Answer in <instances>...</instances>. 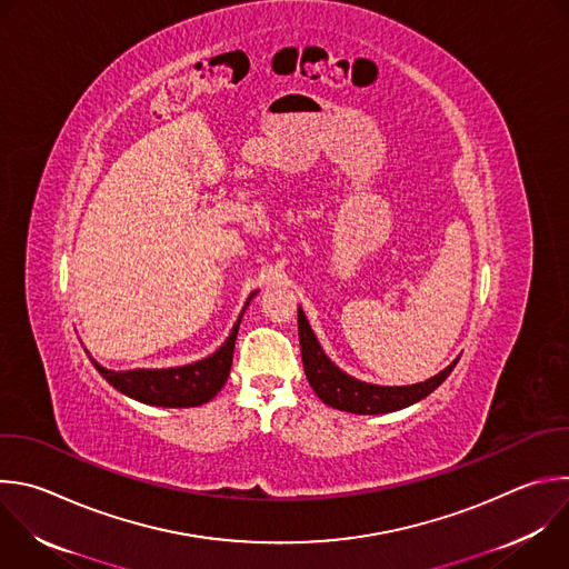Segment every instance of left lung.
Segmentation results:
<instances>
[{
  "label": "left lung",
  "mask_w": 569,
  "mask_h": 569,
  "mask_svg": "<svg viewBox=\"0 0 569 569\" xmlns=\"http://www.w3.org/2000/svg\"><path fill=\"white\" fill-rule=\"evenodd\" d=\"M299 343H301V359L303 370L312 391L317 398L339 411L357 413V416H380L407 409L427 396H431L445 380L460 357H456L445 370L429 377L425 382L409 385V387H382L361 382L357 377L343 372L330 357L323 352L321 343L317 341L306 312L299 308Z\"/></svg>",
  "instance_id": "1"
}]
</instances>
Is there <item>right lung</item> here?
Instances as JSON below:
<instances>
[{"mask_svg":"<svg viewBox=\"0 0 569 569\" xmlns=\"http://www.w3.org/2000/svg\"><path fill=\"white\" fill-rule=\"evenodd\" d=\"M254 295L257 292H252L248 297L246 308ZM241 319H243V312L239 315L237 323L232 326L230 337L223 341V346L217 352H212L210 357L199 359L194 363L173 366V368L111 370V368H104L102 363H98L89 350H87V355L104 380L116 391H120L122 396H127L131 400H138L149 407H164V409L201 407V405L210 402L228 382Z\"/></svg>","mask_w":569,"mask_h":569,"instance_id":"obj_1","label":"right lung"}]
</instances>
